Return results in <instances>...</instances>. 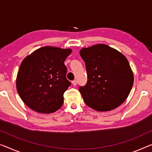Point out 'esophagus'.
I'll return each instance as SVG.
<instances>
[{"label": "esophagus", "instance_id": "esophagus-1", "mask_svg": "<svg viewBox=\"0 0 152 152\" xmlns=\"http://www.w3.org/2000/svg\"><path fill=\"white\" fill-rule=\"evenodd\" d=\"M72 84H73L74 86H75L77 84V80H73L72 81Z\"/></svg>", "mask_w": 152, "mask_h": 152}]
</instances>
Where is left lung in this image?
<instances>
[{
  "label": "left lung",
  "mask_w": 152,
  "mask_h": 152,
  "mask_svg": "<svg viewBox=\"0 0 152 152\" xmlns=\"http://www.w3.org/2000/svg\"><path fill=\"white\" fill-rule=\"evenodd\" d=\"M88 81L79 88L85 103L99 111H108L122 104L129 95L134 76L127 58L115 49L97 44L80 50Z\"/></svg>",
  "instance_id": "1"
}]
</instances>
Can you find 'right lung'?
I'll return each instance as SVG.
<instances>
[{
	"instance_id": "obj_1",
	"label": "right lung",
	"mask_w": 152,
	"mask_h": 152,
	"mask_svg": "<svg viewBox=\"0 0 152 152\" xmlns=\"http://www.w3.org/2000/svg\"><path fill=\"white\" fill-rule=\"evenodd\" d=\"M71 49L41 48L26 57L20 64L16 88L23 102L32 110L51 113L64 102L63 94L71 86L64 62Z\"/></svg>"
}]
</instances>
